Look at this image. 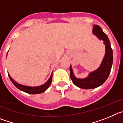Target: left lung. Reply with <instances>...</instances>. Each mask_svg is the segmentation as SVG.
I'll return each mask as SVG.
<instances>
[{
  "mask_svg": "<svg viewBox=\"0 0 123 123\" xmlns=\"http://www.w3.org/2000/svg\"><path fill=\"white\" fill-rule=\"evenodd\" d=\"M92 33L98 38L100 41H104L105 46V54L102 63L98 69L92 71L87 76L84 78H78L75 76L70 65L69 71L70 76L73 82L79 88L90 89L98 87L105 82L110 73L113 64V50L111 44L106 34L102 31V28L98 25H94Z\"/></svg>",
  "mask_w": 123,
  "mask_h": 123,
  "instance_id": "1",
  "label": "left lung"
}]
</instances>
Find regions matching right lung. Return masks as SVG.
Listing matches in <instances>:
<instances>
[{
    "label": "right lung",
    "mask_w": 123,
    "mask_h": 123,
    "mask_svg": "<svg viewBox=\"0 0 123 123\" xmlns=\"http://www.w3.org/2000/svg\"><path fill=\"white\" fill-rule=\"evenodd\" d=\"M7 54H8V52H7ZM8 74L11 81L12 82V83L15 86L18 88V89L29 94H39L44 92L48 89L49 87L50 86L51 82H52V74L50 78L49 79V80L46 82L42 84H41V85L36 86H27L25 85V84H19L18 82H16L10 76V75L9 74V73H8Z\"/></svg>",
    "instance_id": "add662e5"
}]
</instances>
